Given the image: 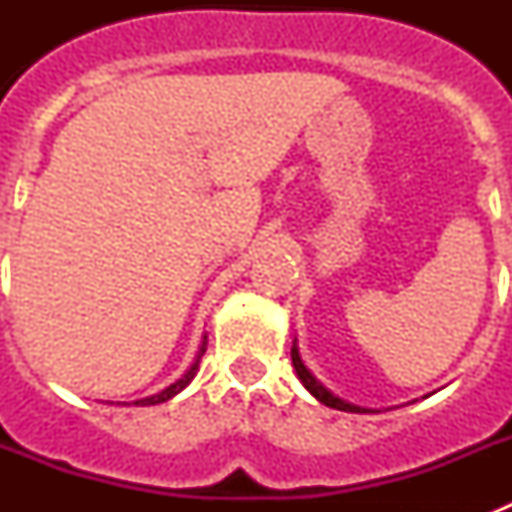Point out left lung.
<instances>
[{
  "mask_svg": "<svg viewBox=\"0 0 512 512\" xmlns=\"http://www.w3.org/2000/svg\"><path fill=\"white\" fill-rule=\"evenodd\" d=\"M292 366H295V372H297V377L302 379V384H305L307 390H310L312 395L318 397V400L323 402V405H328V408H336V410H346V413H364V410L356 408V405H348V402H343L341 397L330 395V392L325 390L323 384H320L318 379H315L310 372H307V366L302 364V359H300V354H297L295 346H292Z\"/></svg>",
  "mask_w": 512,
  "mask_h": 512,
  "instance_id": "1",
  "label": "left lung"
}]
</instances>
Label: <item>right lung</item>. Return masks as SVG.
<instances>
[{
  "label": "right lung",
  "instance_id": "1",
  "mask_svg": "<svg viewBox=\"0 0 512 512\" xmlns=\"http://www.w3.org/2000/svg\"><path fill=\"white\" fill-rule=\"evenodd\" d=\"M205 351H207V336H205V341H202L200 351H197V359H194V364L189 366V372L184 374V377L179 379V382H174V384H171V387H166L164 392H158V395L146 397V400H135V405H158V402H166V400H171V397H174V395H179V392H182L184 387H187V384L192 382L194 374H197V369H200V359H202V356H205Z\"/></svg>",
  "mask_w": 512,
  "mask_h": 512
}]
</instances>
